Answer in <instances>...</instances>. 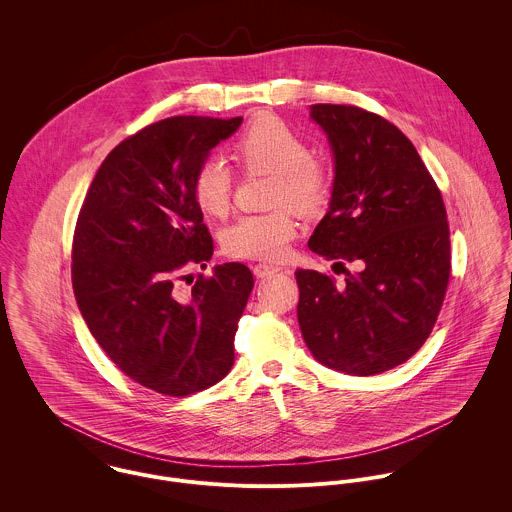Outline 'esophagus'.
<instances>
[{"label":"esophagus","instance_id":"esophagus-1","mask_svg":"<svg viewBox=\"0 0 512 512\" xmlns=\"http://www.w3.org/2000/svg\"><path fill=\"white\" fill-rule=\"evenodd\" d=\"M254 276L256 278H270V276H274V274H278L280 272V268L278 266H272V264H256L254 268Z\"/></svg>","mask_w":512,"mask_h":512}]
</instances>
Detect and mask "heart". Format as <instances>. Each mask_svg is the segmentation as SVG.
Listing matches in <instances>:
<instances>
[{"instance_id": "heart-1", "label": "heart", "mask_w": 512, "mask_h": 512, "mask_svg": "<svg viewBox=\"0 0 512 512\" xmlns=\"http://www.w3.org/2000/svg\"><path fill=\"white\" fill-rule=\"evenodd\" d=\"M234 157L248 171L274 173L272 205H292L315 213L329 197V169L311 157L309 144L284 120L266 116L252 122L236 140ZM197 205L222 217L230 207L232 171L217 155L205 157L193 175ZM297 234V222L288 209L262 215H242L222 232L224 252L246 260H280Z\"/></svg>"}]
</instances>
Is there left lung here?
<instances>
[{
  "label": "left lung",
  "mask_w": 512,
  "mask_h": 512,
  "mask_svg": "<svg viewBox=\"0 0 512 512\" xmlns=\"http://www.w3.org/2000/svg\"><path fill=\"white\" fill-rule=\"evenodd\" d=\"M335 181L307 246L355 262L345 284L297 270V321L321 365L370 376L406 363L430 337L445 297L451 250L438 185L412 142L388 120L345 104H313Z\"/></svg>",
  "instance_id": "1"
}]
</instances>
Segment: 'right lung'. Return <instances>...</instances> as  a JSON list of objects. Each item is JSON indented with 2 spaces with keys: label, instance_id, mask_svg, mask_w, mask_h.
I'll return each instance as SVG.
<instances>
[{
  "label": "right lung",
  "instance_id": "1",
  "mask_svg": "<svg viewBox=\"0 0 512 512\" xmlns=\"http://www.w3.org/2000/svg\"><path fill=\"white\" fill-rule=\"evenodd\" d=\"M240 124V116L149 124L108 153L76 220L73 290L92 337L126 376L165 396L205 390L234 363L252 272L222 264L187 297L175 282L213 256L193 175Z\"/></svg>",
  "mask_w": 512,
  "mask_h": 512
}]
</instances>
